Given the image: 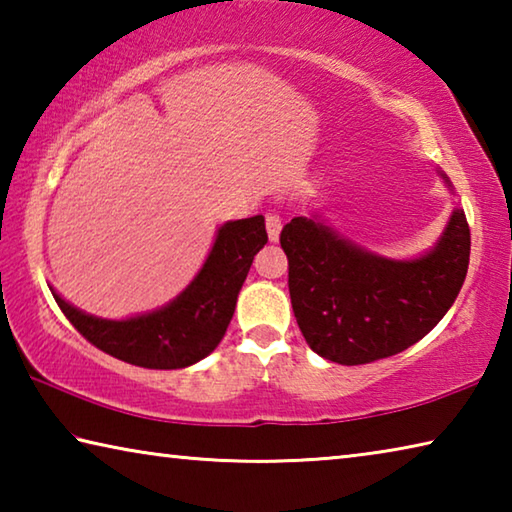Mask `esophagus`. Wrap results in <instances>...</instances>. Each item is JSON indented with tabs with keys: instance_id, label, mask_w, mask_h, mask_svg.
I'll use <instances>...</instances> for the list:
<instances>
[{
	"instance_id": "34e87169",
	"label": "esophagus",
	"mask_w": 512,
	"mask_h": 512,
	"mask_svg": "<svg viewBox=\"0 0 512 512\" xmlns=\"http://www.w3.org/2000/svg\"><path fill=\"white\" fill-rule=\"evenodd\" d=\"M266 230H268V239H271V241L280 239L282 216L277 214V212H268V214H266Z\"/></svg>"
}]
</instances>
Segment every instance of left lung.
I'll list each match as a JSON object with an SVG mask.
<instances>
[{
	"mask_svg": "<svg viewBox=\"0 0 512 512\" xmlns=\"http://www.w3.org/2000/svg\"><path fill=\"white\" fill-rule=\"evenodd\" d=\"M280 244L302 336L320 357L343 366L393 357L427 336L454 305L470 264L461 207L438 246L411 262L372 255L305 216L284 225Z\"/></svg>",
	"mask_w": 512,
	"mask_h": 512,
	"instance_id": "left-lung-1",
	"label": "left lung"
}]
</instances>
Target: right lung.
Wrapping results in <instances>:
<instances>
[{
	"mask_svg": "<svg viewBox=\"0 0 512 512\" xmlns=\"http://www.w3.org/2000/svg\"><path fill=\"white\" fill-rule=\"evenodd\" d=\"M266 241L264 216L221 225L201 273L171 305L153 314L103 320L83 314L56 293L54 298L76 332L110 357L153 370L187 368L223 339L241 284Z\"/></svg>",
	"mask_w": 512,
	"mask_h": 512,
	"instance_id": "1",
	"label": "right lung"
}]
</instances>
